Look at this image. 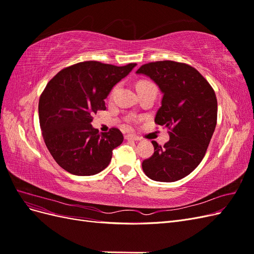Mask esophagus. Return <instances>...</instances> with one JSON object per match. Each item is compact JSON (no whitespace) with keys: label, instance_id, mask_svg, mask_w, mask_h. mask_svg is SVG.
<instances>
[{"label":"esophagus","instance_id":"34e87169","mask_svg":"<svg viewBox=\"0 0 254 254\" xmlns=\"http://www.w3.org/2000/svg\"><path fill=\"white\" fill-rule=\"evenodd\" d=\"M125 139L126 140H132V141H140V137L133 135V134H127L125 135Z\"/></svg>","mask_w":254,"mask_h":254}]
</instances>
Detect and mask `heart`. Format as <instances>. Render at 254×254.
<instances>
[{
    "label": "heart",
    "mask_w": 254,
    "mask_h": 254,
    "mask_svg": "<svg viewBox=\"0 0 254 254\" xmlns=\"http://www.w3.org/2000/svg\"><path fill=\"white\" fill-rule=\"evenodd\" d=\"M151 84H153V83H151L150 81H146V80H142V81H139L137 82V84H136V88L137 89H142V88H145V87H148V86H151ZM117 89H118V86L115 87L112 91H111V96L115 93V91H117Z\"/></svg>",
    "instance_id": "b5f03b06"
}]
</instances>
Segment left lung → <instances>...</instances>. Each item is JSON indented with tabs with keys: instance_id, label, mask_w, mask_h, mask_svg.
Instances as JSON below:
<instances>
[{
	"instance_id": "left-lung-1",
	"label": "left lung",
	"mask_w": 254,
	"mask_h": 254,
	"mask_svg": "<svg viewBox=\"0 0 254 254\" xmlns=\"http://www.w3.org/2000/svg\"><path fill=\"white\" fill-rule=\"evenodd\" d=\"M136 74L159 87L162 102L155 122L171 130L163 147L151 142L155 152L143 161L146 176L175 182L193 172L203 159L217 122L215 92L196 68L171 60L142 65Z\"/></svg>"
}]
</instances>
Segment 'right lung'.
<instances>
[{
  "label": "right lung",
  "instance_id": "1",
  "mask_svg": "<svg viewBox=\"0 0 254 254\" xmlns=\"http://www.w3.org/2000/svg\"><path fill=\"white\" fill-rule=\"evenodd\" d=\"M135 65L84 61L49 81L39 99V122L45 145L64 171L92 176L109 165L112 150L124 136L117 128L99 133L91 123L94 114L106 110L105 98L112 88Z\"/></svg>",
  "mask_w": 254,
  "mask_h": 254
}]
</instances>
